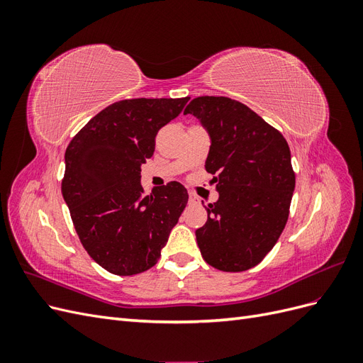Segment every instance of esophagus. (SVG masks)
Listing matches in <instances>:
<instances>
[{"instance_id":"esophagus-1","label":"esophagus","mask_w":363,"mask_h":363,"mask_svg":"<svg viewBox=\"0 0 363 363\" xmlns=\"http://www.w3.org/2000/svg\"><path fill=\"white\" fill-rule=\"evenodd\" d=\"M200 199L194 192H189V204H199Z\"/></svg>"}]
</instances>
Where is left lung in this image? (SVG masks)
<instances>
[{
    "mask_svg": "<svg viewBox=\"0 0 363 363\" xmlns=\"http://www.w3.org/2000/svg\"><path fill=\"white\" fill-rule=\"evenodd\" d=\"M211 133L206 171L219 199L195 232L208 265L225 272L260 263L288 223L295 172L286 139L250 107L227 96H199L184 108Z\"/></svg>",
    "mask_w": 363,
    "mask_h": 363,
    "instance_id": "left-lung-1",
    "label": "left lung"
}]
</instances>
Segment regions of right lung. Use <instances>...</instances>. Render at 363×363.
Instances as JSON below:
<instances>
[{
  "mask_svg": "<svg viewBox=\"0 0 363 363\" xmlns=\"http://www.w3.org/2000/svg\"><path fill=\"white\" fill-rule=\"evenodd\" d=\"M189 96L121 100L95 115L65 152L62 194L84 250L115 276L155 267L188 203L169 182L145 195L140 167L155 152L157 131Z\"/></svg>",
  "mask_w": 363,
  "mask_h": 363,
  "instance_id": "1",
  "label": "right lung"
}]
</instances>
